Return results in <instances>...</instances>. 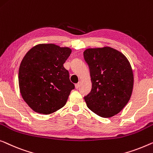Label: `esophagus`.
Listing matches in <instances>:
<instances>
[{
	"mask_svg": "<svg viewBox=\"0 0 153 153\" xmlns=\"http://www.w3.org/2000/svg\"><path fill=\"white\" fill-rule=\"evenodd\" d=\"M80 85H81V83L79 82V83H76V85H75V88H76V89H78V88H79V87H80Z\"/></svg>",
	"mask_w": 153,
	"mask_h": 153,
	"instance_id": "1",
	"label": "esophagus"
}]
</instances>
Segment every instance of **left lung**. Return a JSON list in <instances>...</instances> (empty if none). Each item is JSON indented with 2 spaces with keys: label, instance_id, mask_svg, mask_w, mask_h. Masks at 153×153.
<instances>
[{
  "label": "left lung",
  "instance_id": "8db88e82",
  "mask_svg": "<svg viewBox=\"0 0 153 153\" xmlns=\"http://www.w3.org/2000/svg\"><path fill=\"white\" fill-rule=\"evenodd\" d=\"M89 65L92 88L84 97L88 108L99 116L110 118L120 112L131 97L133 72L123 53L108 47L83 52Z\"/></svg>",
  "mask_w": 153,
  "mask_h": 153
}]
</instances>
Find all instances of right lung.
Masks as SVG:
<instances>
[{"mask_svg": "<svg viewBox=\"0 0 153 153\" xmlns=\"http://www.w3.org/2000/svg\"><path fill=\"white\" fill-rule=\"evenodd\" d=\"M68 47L41 43L26 53L19 70L21 97L34 112L50 114L65 105L74 85L63 63L71 54Z\"/></svg>", "mask_w": 153, "mask_h": 153, "instance_id": "obj_1", "label": "right lung"}]
</instances>
